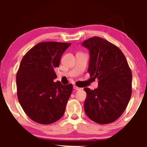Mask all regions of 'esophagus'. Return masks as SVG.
I'll use <instances>...</instances> for the list:
<instances>
[{
  "label": "esophagus",
  "instance_id": "1",
  "mask_svg": "<svg viewBox=\"0 0 147 147\" xmlns=\"http://www.w3.org/2000/svg\"><path fill=\"white\" fill-rule=\"evenodd\" d=\"M74 89L75 90H81L82 88L80 87H78V86H74Z\"/></svg>",
  "mask_w": 147,
  "mask_h": 147
}]
</instances>
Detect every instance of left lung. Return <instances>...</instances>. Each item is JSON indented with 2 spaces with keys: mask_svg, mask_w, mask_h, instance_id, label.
I'll return each mask as SVG.
<instances>
[{
  "mask_svg": "<svg viewBox=\"0 0 147 147\" xmlns=\"http://www.w3.org/2000/svg\"><path fill=\"white\" fill-rule=\"evenodd\" d=\"M82 45L90 51L88 72L98 80L96 89L84 88L85 112L96 123H111L122 115L130 101L131 70L121 50L106 39L91 37Z\"/></svg>",
  "mask_w": 147,
  "mask_h": 147,
  "instance_id": "obj_1",
  "label": "left lung"
}]
</instances>
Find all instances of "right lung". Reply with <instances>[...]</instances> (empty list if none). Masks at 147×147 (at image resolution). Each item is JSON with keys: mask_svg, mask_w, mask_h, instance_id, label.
Returning <instances> with one entry per match:
<instances>
[{"mask_svg": "<svg viewBox=\"0 0 147 147\" xmlns=\"http://www.w3.org/2000/svg\"><path fill=\"white\" fill-rule=\"evenodd\" d=\"M69 43H39L24 55L17 74V97L26 114L37 123L49 124L59 120L73 86L54 82L55 68Z\"/></svg>", "mask_w": 147, "mask_h": 147, "instance_id": "obj_1", "label": "right lung"}]
</instances>
